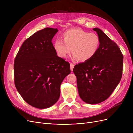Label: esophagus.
Wrapping results in <instances>:
<instances>
[{"label": "esophagus", "instance_id": "34e87169", "mask_svg": "<svg viewBox=\"0 0 133 133\" xmlns=\"http://www.w3.org/2000/svg\"><path fill=\"white\" fill-rule=\"evenodd\" d=\"M74 67V65L73 64V63H71V64H70V67H71V71L72 72L73 71V69Z\"/></svg>", "mask_w": 133, "mask_h": 133}]
</instances>
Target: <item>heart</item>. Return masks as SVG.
Here are the masks:
<instances>
[{
  "label": "heart",
  "instance_id": "heart-1",
  "mask_svg": "<svg viewBox=\"0 0 133 133\" xmlns=\"http://www.w3.org/2000/svg\"><path fill=\"white\" fill-rule=\"evenodd\" d=\"M63 41L57 39L54 48L59 57L66 58L71 51L73 58L85 62L96 54L100 44L99 37L94 33H88L80 29H72L63 33Z\"/></svg>",
  "mask_w": 133,
  "mask_h": 133
}]
</instances>
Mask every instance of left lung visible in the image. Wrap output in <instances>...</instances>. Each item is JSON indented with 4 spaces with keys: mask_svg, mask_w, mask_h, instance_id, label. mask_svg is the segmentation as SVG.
<instances>
[{
    "mask_svg": "<svg viewBox=\"0 0 133 133\" xmlns=\"http://www.w3.org/2000/svg\"><path fill=\"white\" fill-rule=\"evenodd\" d=\"M93 30L100 40L98 51L92 59L79 63L73 68L79 96L88 104L103 102L112 94L121 79L123 61L115 42L100 29Z\"/></svg>",
    "mask_w": 133,
    "mask_h": 133,
    "instance_id": "obj_1",
    "label": "left lung"
}]
</instances>
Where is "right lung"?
<instances>
[{"label":"right lung","instance_id":"obj_1","mask_svg":"<svg viewBox=\"0 0 133 133\" xmlns=\"http://www.w3.org/2000/svg\"><path fill=\"white\" fill-rule=\"evenodd\" d=\"M58 31L47 27L34 33L21 46L14 61L16 89L28 104L37 108L57 102L61 83L71 73L69 63L58 57L52 43Z\"/></svg>","mask_w":133,"mask_h":133}]
</instances>
